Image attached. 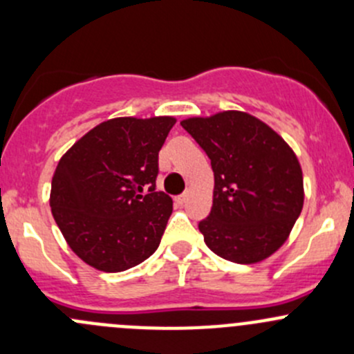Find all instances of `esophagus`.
Wrapping results in <instances>:
<instances>
[{
  "mask_svg": "<svg viewBox=\"0 0 354 354\" xmlns=\"http://www.w3.org/2000/svg\"><path fill=\"white\" fill-rule=\"evenodd\" d=\"M187 198H188V195H187V194H183V195H178V197L174 198V202H176L178 205H183V203L187 202Z\"/></svg>",
  "mask_w": 354,
  "mask_h": 354,
  "instance_id": "esophagus-1",
  "label": "esophagus"
}]
</instances>
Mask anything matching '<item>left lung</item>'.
<instances>
[{"label":"left lung","instance_id":"1","mask_svg":"<svg viewBox=\"0 0 354 354\" xmlns=\"http://www.w3.org/2000/svg\"><path fill=\"white\" fill-rule=\"evenodd\" d=\"M181 127L209 156L214 198L203 241L234 263H257L288 240L303 209V173L269 124L241 111L188 118Z\"/></svg>","mask_w":354,"mask_h":354}]
</instances>
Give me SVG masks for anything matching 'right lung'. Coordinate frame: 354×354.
<instances>
[{"mask_svg":"<svg viewBox=\"0 0 354 354\" xmlns=\"http://www.w3.org/2000/svg\"><path fill=\"white\" fill-rule=\"evenodd\" d=\"M176 120L114 118L92 128L59 159L53 217L91 267L121 272L156 252L173 200L156 192L159 151Z\"/></svg>","mask_w":354,"mask_h":354,"instance_id":"add662e5","label":"right lung"}]
</instances>
